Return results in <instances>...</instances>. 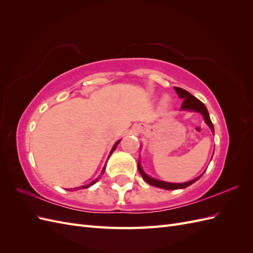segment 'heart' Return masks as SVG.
Segmentation results:
<instances>
[{
  "label": "heart",
  "instance_id": "heart-1",
  "mask_svg": "<svg viewBox=\"0 0 253 253\" xmlns=\"http://www.w3.org/2000/svg\"><path fill=\"white\" fill-rule=\"evenodd\" d=\"M163 104H164L165 106H167L168 104H169V101H168V99H164V101H163Z\"/></svg>",
  "mask_w": 253,
  "mask_h": 253
}]
</instances>
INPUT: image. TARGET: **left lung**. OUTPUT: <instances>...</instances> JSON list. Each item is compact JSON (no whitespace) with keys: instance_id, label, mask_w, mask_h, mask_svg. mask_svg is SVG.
<instances>
[{"instance_id":"1","label":"left lung","mask_w":253,"mask_h":253,"mask_svg":"<svg viewBox=\"0 0 253 253\" xmlns=\"http://www.w3.org/2000/svg\"><path fill=\"white\" fill-rule=\"evenodd\" d=\"M174 89L176 90V93H177L178 97L179 98H182L183 101H182V104H181V110H189V111H193V112H198L201 113L203 115V117L206 121V124L208 125L211 128V131L214 133V126H213V124L212 121L210 119V116H209V113H208V110H207V108L205 106V104L201 101L198 100V99L194 96L191 95L189 91L185 90L183 88H180V87H174ZM138 171L139 173L141 174L142 178L147 181L148 183H150L151 186H154V187H158V188H162V189H166V190H177V189H183V188H187L189 187L190 185H192V183H194L196 180H198L201 178L197 177L193 180L191 181H188V182H183V183H171V182H166V181H162V180H158V179H154L150 177V176H148L147 174H145L142 170L141 166L139 165L138 163Z\"/></svg>"}]
</instances>
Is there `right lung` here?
<instances>
[{
    "label": "right lung",
    "mask_w": 253,
    "mask_h": 253,
    "mask_svg": "<svg viewBox=\"0 0 253 253\" xmlns=\"http://www.w3.org/2000/svg\"><path fill=\"white\" fill-rule=\"evenodd\" d=\"M119 142H120V140H119V141H117L116 143H115V144H114V147H113V149H112V151H111V153H110V155H111V154H112V153L114 152V150H115V149H116V147H117V144H118ZM104 170H105V167L103 168V170H102L101 174H103V173H104ZM100 177H101V176H99V177H98V178L94 179V180H93V181H91L90 183H88V185H85V186H81V187H79V189H85V188H88V187H90V186H93V185H94V183H96V182H97V181L99 180V178H100ZM74 190L76 191V190H77V188H74ZM68 191H73V190H72V189H70V190H68Z\"/></svg>",
    "instance_id": "1"
}]
</instances>
